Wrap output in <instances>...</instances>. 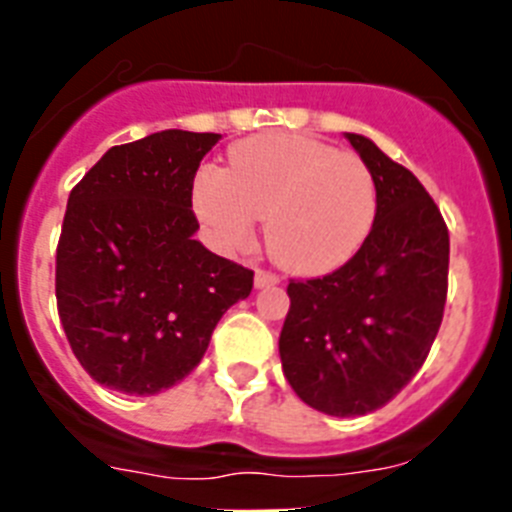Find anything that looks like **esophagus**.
I'll use <instances>...</instances> for the list:
<instances>
[{"label": "esophagus", "mask_w": 512, "mask_h": 512, "mask_svg": "<svg viewBox=\"0 0 512 512\" xmlns=\"http://www.w3.org/2000/svg\"><path fill=\"white\" fill-rule=\"evenodd\" d=\"M253 282H256V287H274V284H279V277L277 274H271V271H264L259 269L256 271V277H253Z\"/></svg>", "instance_id": "34e87169"}]
</instances>
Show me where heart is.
Returning <instances> with one entry per match:
<instances>
[{
    "instance_id": "1",
    "label": "heart",
    "mask_w": 512,
    "mask_h": 512,
    "mask_svg": "<svg viewBox=\"0 0 512 512\" xmlns=\"http://www.w3.org/2000/svg\"><path fill=\"white\" fill-rule=\"evenodd\" d=\"M192 205L223 251L251 246L266 215L271 256L300 274L346 264L377 217V182L364 158L297 133L248 138L228 166H202Z\"/></svg>"
}]
</instances>
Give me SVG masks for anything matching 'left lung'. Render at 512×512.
Masks as SVG:
<instances>
[{"label": "left lung", "mask_w": 512, "mask_h": 512, "mask_svg": "<svg viewBox=\"0 0 512 512\" xmlns=\"http://www.w3.org/2000/svg\"><path fill=\"white\" fill-rule=\"evenodd\" d=\"M377 182L359 251L318 279H289L279 336L292 390L325 415L382 408L418 374L449 292V228L423 184L364 135L346 133Z\"/></svg>", "instance_id": "1"}]
</instances>
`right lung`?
I'll return each mask as SVG.
<instances>
[{
  "mask_svg": "<svg viewBox=\"0 0 512 512\" xmlns=\"http://www.w3.org/2000/svg\"><path fill=\"white\" fill-rule=\"evenodd\" d=\"M217 133L161 130L112 146L71 189L56 248V302L94 382L156 395L200 364L253 271L194 233L192 184Z\"/></svg>",
  "mask_w": 512,
  "mask_h": 512,
  "instance_id": "add662e5",
  "label": "right lung"
}]
</instances>
